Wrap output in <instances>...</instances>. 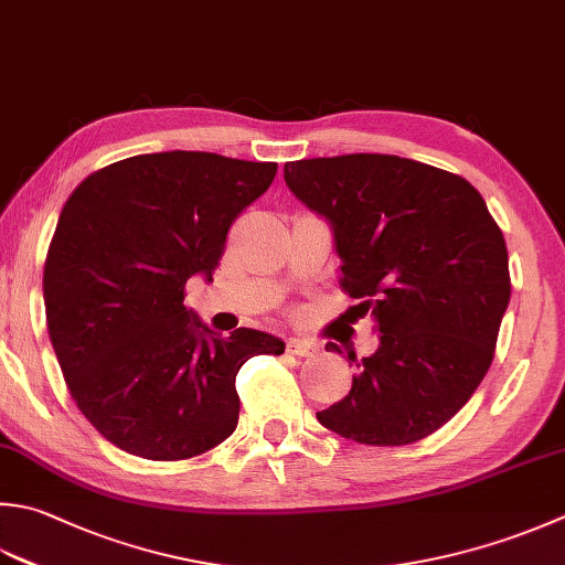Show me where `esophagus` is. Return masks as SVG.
<instances>
[{"mask_svg":"<svg viewBox=\"0 0 565 565\" xmlns=\"http://www.w3.org/2000/svg\"><path fill=\"white\" fill-rule=\"evenodd\" d=\"M286 350L291 352V355H298V358H311L318 352V345L313 340H303V338H291L289 342H286Z\"/></svg>","mask_w":565,"mask_h":565,"instance_id":"34e87169","label":"esophagus"}]
</instances>
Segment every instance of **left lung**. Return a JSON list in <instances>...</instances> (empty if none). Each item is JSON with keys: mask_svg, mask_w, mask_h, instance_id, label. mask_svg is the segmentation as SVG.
<instances>
[{"mask_svg": "<svg viewBox=\"0 0 565 565\" xmlns=\"http://www.w3.org/2000/svg\"><path fill=\"white\" fill-rule=\"evenodd\" d=\"M284 181L333 225L340 289L380 330L345 399L318 422L364 446L430 436L494 358L512 294L500 225L462 175L390 153L291 161Z\"/></svg>", "mask_w": 565, "mask_h": 565, "instance_id": "left-lung-1", "label": "left lung"}]
</instances>
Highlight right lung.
Here are the masks:
<instances>
[{
	"label": "right lung",
	"instance_id": "add662e5",
	"mask_svg": "<svg viewBox=\"0 0 565 565\" xmlns=\"http://www.w3.org/2000/svg\"><path fill=\"white\" fill-rule=\"evenodd\" d=\"M274 175V161L141 153L65 201L43 267L46 323L73 402L109 444L188 460L237 428L239 367L284 342L252 328L217 335L183 298L191 276L213 279L230 225Z\"/></svg>",
	"mask_w": 565,
	"mask_h": 565
}]
</instances>
